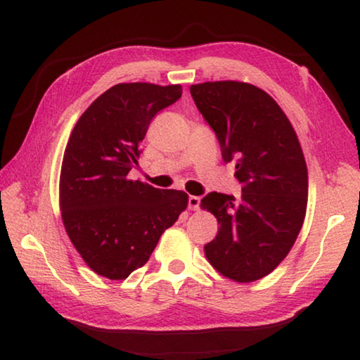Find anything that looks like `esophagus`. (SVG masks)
Wrapping results in <instances>:
<instances>
[{"label":"esophagus","instance_id":"34e87169","mask_svg":"<svg viewBox=\"0 0 360 360\" xmlns=\"http://www.w3.org/2000/svg\"><path fill=\"white\" fill-rule=\"evenodd\" d=\"M200 205H202V198L197 197V195H191V197H188V208L195 211L200 208Z\"/></svg>","mask_w":360,"mask_h":360}]
</instances>
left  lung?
Segmentation results:
<instances>
[{
  "label": "left lung",
  "mask_w": 360,
  "mask_h": 360,
  "mask_svg": "<svg viewBox=\"0 0 360 360\" xmlns=\"http://www.w3.org/2000/svg\"><path fill=\"white\" fill-rule=\"evenodd\" d=\"M191 95L241 184L240 198H202L219 222L205 254L224 276L257 281L281 264L303 225L308 172L300 143L278 103L251 84L205 82L192 85Z\"/></svg>",
  "instance_id": "1"
}]
</instances>
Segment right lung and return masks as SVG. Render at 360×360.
<instances>
[{"instance_id": "right-lung-1", "label": "right lung", "mask_w": 360, "mask_h": 360, "mask_svg": "<svg viewBox=\"0 0 360 360\" xmlns=\"http://www.w3.org/2000/svg\"><path fill=\"white\" fill-rule=\"evenodd\" d=\"M181 95V85L117 84L72 129L60 173V210L71 243L101 276L129 278L186 210L182 191L127 178L138 167L150 120Z\"/></svg>"}]
</instances>
